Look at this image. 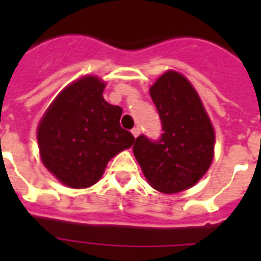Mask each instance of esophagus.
<instances>
[{"label":"esophagus","instance_id":"obj_1","mask_svg":"<svg viewBox=\"0 0 261 261\" xmlns=\"http://www.w3.org/2000/svg\"><path fill=\"white\" fill-rule=\"evenodd\" d=\"M131 134L134 135V138H137V137L141 134V128H139V127H134V128L131 130Z\"/></svg>","mask_w":261,"mask_h":261}]
</instances>
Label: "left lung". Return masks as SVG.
<instances>
[{"label":"left lung","instance_id":"left-lung-1","mask_svg":"<svg viewBox=\"0 0 261 261\" xmlns=\"http://www.w3.org/2000/svg\"><path fill=\"white\" fill-rule=\"evenodd\" d=\"M163 134L139 135L133 151L147 181L164 194L195 186L214 157V128L196 90L177 71L164 73L150 88Z\"/></svg>","mask_w":261,"mask_h":261}]
</instances>
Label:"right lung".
Returning a JSON list of instances; mask_svg holds the SVG:
<instances>
[{
	"instance_id": "right-lung-1",
	"label": "right lung",
	"mask_w": 261,
	"mask_h": 261,
	"mask_svg": "<svg viewBox=\"0 0 261 261\" xmlns=\"http://www.w3.org/2000/svg\"><path fill=\"white\" fill-rule=\"evenodd\" d=\"M106 83L87 75L70 84L47 108L38 126L44 167L70 188L97 182L107 164L135 138L120 127L122 108L102 97Z\"/></svg>"
}]
</instances>
